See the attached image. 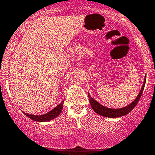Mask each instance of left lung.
I'll use <instances>...</instances> for the list:
<instances>
[{
	"label": "left lung",
	"instance_id": "obj_1",
	"mask_svg": "<svg viewBox=\"0 0 155 155\" xmlns=\"http://www.w3.org/2000/svg\"><path fill=\"white\" fill-rule=\"evenodd\" d=\"M146 75L145 76L142 87H141L138 95L137 96L136 99H135L131 103H130L129 105H127V106L121 107V108H110V107H105L104 106V105H101L99 102H97V100H95L94 98H92V97H91L90 94L88 93L89 102H90L91 107H92L93 110H94V112H96V113L98 114L99 115L102 117H108V118H116V117L125 116V115H126L127 114L131 112V110L134 108V107L136 106L137 104L138 101L140 99L141 95H142L143 94V91L144 90L145 84H146Z\"/></svg>",
	"mask_w": 155,
	"mask_h": 155
}]
</instances>
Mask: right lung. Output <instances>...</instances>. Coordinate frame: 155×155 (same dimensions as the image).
Wrapping results in <instances>:
<instances>
[{"instance_id":"right-lung-1","label":"right lung","mask_w":155,"mask_h":155,"mask_svg":"<svg viewBox=\"0 0 155 155\" xmlns=\"http://www.w3.org/2000/svg\"><path fill=\"white\" fill-rule=\"evenodd\" d=\"M63 104H64V100H63L59 105H58L56 107H55L53 110H51L50 111L48 112L47 114H42V115L29 114L25 113V112H24V114L27 117L30 118L31 120H34V121H36V122L50 121V120L56 118V117L61 113L63 109Z\"/></svg>"}]
</instances>
